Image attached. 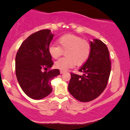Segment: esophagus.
Segmentation results:
<instances>
[{
	"label": "esophagus",
	"mask_w": 130,
	"mask_h": 130,
	"mask_svg": "<svg viewBox=\"0 0 130 130\" xmlns=\"http://www.w3.org/2000/svg\"><path fill=\"white\" fill-rule=\"evenodd\" d=\"M60 73H61V74H62V73H63L64 72H65V71H64V70H60Z\"/></svg>",
	"instance_id": "1"
}]
</instances>
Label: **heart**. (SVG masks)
<instances>
[{"instance_id":"b5f03b06","label":"heart","mask_w":130,"mask_h":130,"mask_svg":"<svg viewBox=\"0 0 130 130\" xmlns=\"http://www.w3.org/2000/svg\"><path fill=\"white\" fill-rule=\"evenodd\" d=\"M58 46L50 44L48 46V53L53 58L57 59L65 52V57L61 58L55 62L56 69L67 70L75 65H81L89 58L91 46L89 42L79 36L73 35H65L57 40Z\"/></svg>"}]
</instances>
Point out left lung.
Returning <instances> with one entry per match:
<instances>
[{"label": "left lung", "mask_w": 130, "mask_h": 130, "mask_svg": "<svg viewBox=\"0 0 130 130\" xmlns=\"http://www.w3.org/2000/svg\"><path fill=\"white\" fill-rule=\"evenodd\" d=\"M90 44L89 58L78 70L83 75L70 73L68 87L70 94L81 102H89L99 96L107 86L111 72L109 53L106 44L98 39Z\"/></svg>", "instance_id": "obj_1"}]
</instances>
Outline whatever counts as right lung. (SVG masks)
<instances>
[{
	"label": "right lung",
	"instance_id": "right-lung-1",
	"mask_svg": "<svg viewBox=\"0 0 130 130\" xmlns=\"http://www.w3.org/2000/svg\"><path fill=\"white\" fill-rule=\"evenodd\" d=\"M54 35L43 29L30 35L22 43L15 56V74L23 92L30 98L41 99L52 91L51 81L60 75L53 65L48 46Z\"/></svg>",
	"mask_w": 130,
	"mask_h": 130
}]
</instances>
